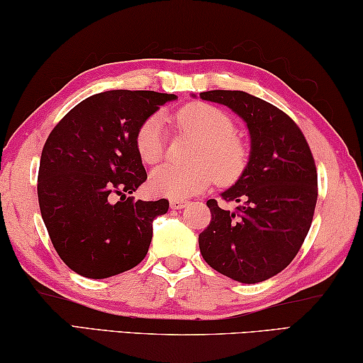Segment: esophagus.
Segmentation results:
<instances>
[{"label":"esophagus","mask_w":363,"mask_h":363,"mask_svg":"<svg viewBox=\"0 0 363 363\" xmlns=\"http://www.w3.org/2000/svg\"><path fill=\"white\" fill-rule=\"evenodd\" d=\"M187 203H189V201L184 200V199H173L169 201V205H171V208H173V210H182V208L187 206Z\"/></svg>","instance_id":"esophagus-1"}]
</instances>
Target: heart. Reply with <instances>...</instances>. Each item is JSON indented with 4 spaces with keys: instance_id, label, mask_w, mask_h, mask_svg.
<instances>
[{
    "instance_id": "heart-1",
    "label": "heart",
    "mask_w": 363,
    "mask_h": 363,
    "mask_svg": "<svg viewBox=\"0 0 363 363\" xmlns=\"http://www.w3.org/2000/svg\"><path fill=\"white\" fill-rule=\"evenodd\" d=\"M182 130L200 138L194 153L192 167L163 164L150 176V190L155 195L184 199L210 187L213 177L218 182L235 181L245 167V149L235 134L230 116L210 104H189L177 113ZM136 149L140 160L155 164L164 155L167 131L160 113L147 118L136 133Z\"/></svg>"
}]
</instances>
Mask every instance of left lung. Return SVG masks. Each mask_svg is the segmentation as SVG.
Returning a JSON list of instances; mask_svg holds the SVG:
<instances>
[{
  "mask_svg": "<svg viewBox=\"0 0 363 363\" xmlns=\"http://www.w3.org/2000/svg\"><path fill=\"white\" fill-rule=\"evenodd\" d=\"M200 99L223 104L247 123L250 157L220 196L235 211L206 201L211 223L199 235L200 253L219 274L257 284L281 272L303 245L317 203V169L296 123L245 91L214 89Z\"/></svg>",
  "mask_w": 363,
  "mask_h": 363,
  "instance_id": "8db88e82",
  "label": "left lung"
}]
</instances>
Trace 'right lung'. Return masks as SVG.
I'll return each mask as SVG.
<instances>
[{
	"mask_svg": "<svg viewBox=\"0 0 363 363\" xmlns=\"http://www.w3.org/2000/svg\"><path fill=\"white\" fill-rule=\"evenodd\" d=\"M176 99L155 91H106L79 102L49 134L38 171L40 210L73 272L107 279L145 257L153 219L169 203L128 196L147 179L136 133L160 106Z\"/></svg>",
	"mask_w": 363,
	"mask_h": 363,
	"instance_id": "add662e5",
	"label": "right lung"
}]
</instances>
